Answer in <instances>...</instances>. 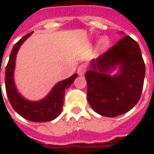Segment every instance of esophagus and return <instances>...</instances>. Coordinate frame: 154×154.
Segmentation results:
<instances>
[{
  "instance_id": "34e87169",
  "label": "esophagus",
  "mask_w": 154,
  "mask_h": 154,
  "mask_svg": "<svg viewBox=\"0 0 154 154\" xmlns=\"http://www.w3.org/2000/svg\"><path fill=\"white\" fill-rule=\"evenodd\" d=\"M86 65L85 63H82L80 64V66L78 67V69H77V73L79 75H83V74L86 73Z\"/></svg>"
}]
</instances>
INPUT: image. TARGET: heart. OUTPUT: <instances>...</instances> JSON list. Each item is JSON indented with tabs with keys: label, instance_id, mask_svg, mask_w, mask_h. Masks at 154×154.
Returning <instances> with one entry per match:
<instances>
[{
	"label": "heart",
	"instance_id": "1",
	"mask_svg": "<svg viewBox=\"0 0 154 154\" xmlns=\"http://www.w3.org/2000/svg\"><path fill=\"white\" fill-rule=\"evenodd\" d=\"M101 44H102V45H106V44H107V39L106 38L102 39V40H101Z\"/></svg>",
	"mask_w": 154,
	"mask_h": 154
}]
</instances>
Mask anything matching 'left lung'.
Masks as SVG:
<instances>
[{"mask_svg": "<svg viewBox=\"0 0 154 154\" xmlns=\"http://www.w3.org/2000/svg\"><path fill=\"white\" fill-rule=\"evenodd\" d=\"M121 65L120 74L108 73ZM145 63L138 43L129 36L122 37L115 45L92 62L85 74L87 99L92 108L103 116L124 114L138 103L145 78Z\"/></svg>", "mask_w": 154, "mask_h": 154, "instance_id": "obj_1", "label": "left lung"}]
</instances>
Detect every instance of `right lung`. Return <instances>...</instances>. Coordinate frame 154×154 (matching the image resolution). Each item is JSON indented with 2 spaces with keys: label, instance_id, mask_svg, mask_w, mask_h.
<instances>
[{
  "label": "right lung",
  "instance_id": "right-lung-1",
  "mask_svg": "<svg viewBox=\"0 0 154 154\" xmlns=\"http://www.w3.org/2000/svg\"><path fill=\"white\" fill-rule=\"evenodd\" d=\"M32 34V32L28 33L20 39L15 44L11 51L5 72L6 92L12 107L22 117L29 121L37 122H50L54 120L61 114L64 102L65 90L71 86L74 80L78 77V74H74L70 78L57 83L46 98L38 102L28 101L23 98L20 94H19L16 90L13 78L15 66V57L20 45Z\"/></svg>",
  "mask_w": 154,
  "mask_h": 154
}]
</instances>
